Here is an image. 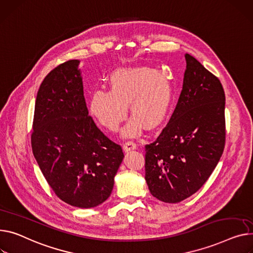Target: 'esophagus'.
I'll list each match as a JSON object with an SVG mask.
<instances>
[{"instance_id":"obj_1","label":"esophagus","mask_w":253,"mask_h":253,"mask_svg":"<svg viewBox=\"0 0 253 253\" xmlns=\"http://www.w3.org/2000/svg\"><path fill=\"white\" fill-rule=\"evenodd\" d=\"M135 148H136V143L134 141H127L123 145V149L125 153H127V151H130L132 149H135Z\"/></svg>"}]
</instances>
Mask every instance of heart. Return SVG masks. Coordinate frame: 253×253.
Here are the masks:
<instances>
[{"label": "heart", "instance_id": "1", "mask_svg": "<svg viewBox=\"0 0 253 253\" xmlns=\"http://www.w3.org/2000/svg\"><path fill=\"white\" fill-rule=\"evenodd\" d=\"M170 80L157 69L148 67L121 68L110 77V90L96 89L89 98L90 114L110 131L116 132L127 117L130 104L134 116L125 127L126 137L138 136L145 125L148 129L160 126L169 113L172 103Z\"/></svg>", "mask_w": 253, "mask_h": 253}]
</instances>
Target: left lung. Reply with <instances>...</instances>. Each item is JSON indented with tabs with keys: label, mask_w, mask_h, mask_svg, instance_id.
<instances>
[{
	"label": "left lung",
	"mask_w": 253,
	"mask_h": 253,
	"mask_svg": "<svg viewBox=\"0 0 253 253\" xmlns=\"http://www.w3.org/2000/svg\"><path fill=\"white\" fill-rule=\"evenodd\" d=\"M183 87L170 122L145 145V181L151 195L177 204L210 178L225 146V92L200 62L185 54Z\"/></svg>",
	"instance_id": "obj_1"
}]
</instances>
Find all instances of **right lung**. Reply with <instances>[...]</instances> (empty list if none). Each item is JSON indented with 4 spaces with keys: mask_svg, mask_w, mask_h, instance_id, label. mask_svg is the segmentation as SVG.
I'll return each mask as SVG.
<instances>
[{
    "mask_svg": "<svg viewBox=\"0 0 253 253\" xmlns=\"http://www.w3.org/2000/svg\"><path fill=\"white\" fill-rule=\"evenodd\" d=\"M79 64L65 62L42 82L31 146L56 195L72 207L90 209L111 195L124 154L88 115Z\"/></svg>",
    "mask_w": 253,
    "mask_h": 253,
    "instance_id": "obj_1",
    "label": "right lung"
}]
</instances>
